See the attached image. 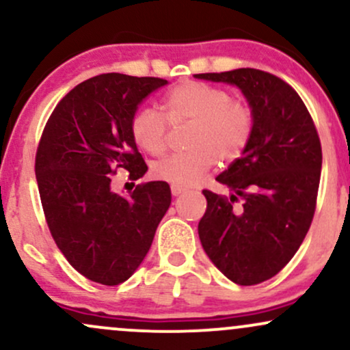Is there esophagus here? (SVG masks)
Segmentation results:
<instances>
[{
    "mask_svg": "<svg viewBox=\"0 0 350 350\" xmlns=\"http://www.w3.org/2000/svg\"><path fill=\"white\" fill-rule=\"evenodd\" d=\"M184 191H186V189H184L183 186H176V184H172V186H171V194H172V196L183 194Z\"/></svg>",
    "mask_w": 350,
    "mask_h": 350,
    "instance_id": "34e87169",
    "label": "esophagus"
}]
</instances>
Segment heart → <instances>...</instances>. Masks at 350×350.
Returning <instances> with one entry per match:
<instances>
[{"mask_svg": "<svg viewBox=\"0 0 350 350\" xmlns=\"http://www.w3.org/2000/svg\"><path fill=\"white\" fill-rule=\"evenodd\" d=\"M164 110L172 124L191 123L186 138L189 150L151 166L156 179L176 186H194L217 161L230 164L242 158L255 130L252 107L211 83L187 80L172 87L164 95ZM130 128L135 143L148 154L159 156L166 151L167 120L161 111L139 108Z\"/></svg>", "mask_w": 350, "mask_h": 350, "instance_id": "b5f03b06", "label": "heart"}]
</instances>
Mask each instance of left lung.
I'll list each match as a JSON object with an SVG mask.
<instances>
[{"instance_id": "left-lung-1", "label": "left lung", "mask_w": 350, "mask_h": 350, "mask_svg": "<svg viewBox=\"0 0 350 350\" xmlns=\"http://www.w3.org/2000/svg\"><path fill=\"white\" fill-rule=\"evenodd\" d=\"M194 77L237 85L255 115L242 158L217 176L232 196L204 189L207 208L198 227L212 263L252 286L283 270L311 227L323 166L319 136L295 88L276 75L235 69Z\"/></svg>"}]
</instances>
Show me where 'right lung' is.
<instances>
[{"mask_svg": "<svg viewBox=\"0 0 350 350\" xmlns=\"http://www.w3.org/2000/svg\"><path fill=\"white\" fill-rule=\"evenodd\" d=\"M167 80L102 74L72 88L44 126L36 179L52 239L72 267L95 283L130 278L150 250L171 204L164 180L138 184L130 198L111 191V176L148 171L131 136L138 105Z\"/></svg>", "mask_w": 350, "mask_h": 350, "instance_id": "right-lung-1", "label": "right lung"}]
</instances>
